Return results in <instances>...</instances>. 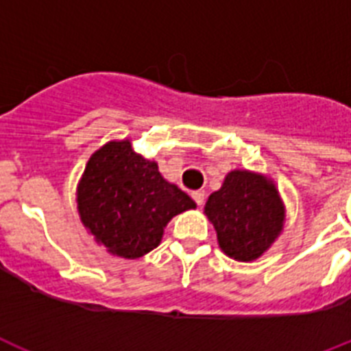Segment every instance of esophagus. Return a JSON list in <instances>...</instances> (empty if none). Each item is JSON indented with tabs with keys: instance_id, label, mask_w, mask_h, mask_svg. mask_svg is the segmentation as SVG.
Returning a JSON list of instances; mask_svg holds the SVG:
<instances>
[{
	"instance_id": "obj_1",
	"label": "esophagus",
	"mask_w": 351,
	"mask_h": 351,
	"mask_svg": "<svg viewBox=\"0 0 351 351\" xmlns=\"http://www.w3.org/2000/svg\"><path fill=\"white\" fill-rule=\"evenodd\" d=\"M191 196H193V199L196 202V205H198V207H202L203 203H205V193H203V191H194Z\"/></svg>"
}]
</instances>
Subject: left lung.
<instances>
[{
    "label": "left lung",
    "instance_id": "1",
    "mask_svg": "<svg viewBox=\"0 0 351 351\" xmlns=\"http://www.w3.org/2000/svg\"><path fill=\"white\" fill-rule=\"evenodd\" d=\"M205 214L217 232L221 250L235 261H255L280 234L284 207L275 185L250 171H232L212 193Z\"/></svg>",
    "mask_w": 351,
    "mask_h": 351
}]
</instances>
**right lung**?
Instances as JSON below:
<instances>
[{
  "label": "right lung",
  "mask_w": 351,
  "mask_h": 351,
  "mask_svg": "<svg viewBox=\"0 0 351 351\" xmlns=\"http://www.w3.org/2000/svg\"><path fill=\"white\" fill-rule=\"evenodd\" d=\"M196 203L158 173L130 141L105 144L78 185L82 223L108 252L139 258L157 248L167 221Z\"/></svg>",
  "instance_id": "add662e5"
}]
</instances>
